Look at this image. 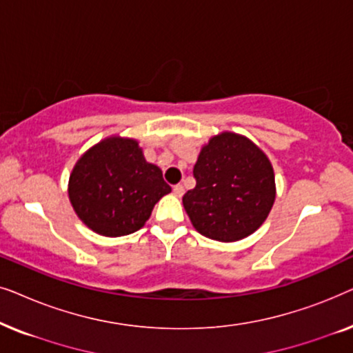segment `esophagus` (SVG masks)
<instances>
[{
	"instance_id": "1",
	"label": "esophagus",
	"mask_w": 353,
	"mask_h": 353,
	"mask_svg": "<svg viewBox=\"0 0 353 353\" xmlns=\"http://www.w3.org/2000/svg\"><path fill=\"white\" fill-rule=\"evenodd\" d=\"M173 194H175L176 197H181L183 194H185V188H183V185L173 186Z\"/></svg>"
}]
</instances>
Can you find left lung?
Instances as JSON below:
<instances>
[{"instance_id": "1", "label": "left lung", "mask_w": 353, "mask_h": 353, "mask_svg": "<svg viewBox=\"0 0 353 353\" xmlns=\"http://www.w3.org/2000/svg\"><path fill=\"white\" fill-rule=\"evenodd\" d=\"M196 186L183 196L194 228L205 238L233 243L252 234L274 202L268 157L248 138L221 133L202 148L192 170Z\"/></svg>"}]
</instances>
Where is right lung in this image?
<instances>
[{
	"label": "right lung",
	"instance_id": "1",
	"mask_svg": "<svg viewBox=\"0 0 353 353\" xmlns=\"http://www.w3.org/2000/svg\"><path fill=\"white\" fill-rule=\"evenodd\" d=\"M170 191L161 168L146 162L138 143L119 137L85 152L69 181V197L80 220L112 238L141 228L156 202Z\"/></svg>",
	"mask_w": 353,
	"mask_h": 353
}]
</instances>
